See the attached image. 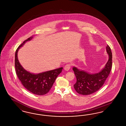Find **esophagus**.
<instances>
[{"mask_svg": "<svg viewBox=\"0 0 126 126\" xmlns=\"http://www.w3.org/2000/svg\"><path fill=\"white\" fill-rule=\"evenodd\" d=\"M71 68V65L70 64H66V65L64 66V69L65 71H68L70 68Z\"/></svg>", "mask_w": 126, "mask_h": 126, "instance_id": "1", "label": "esophagus"}]
</instances>
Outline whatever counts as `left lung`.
<instances>
[{"mask_svg": "<svg viewBox=\"0 0 126 126\" xmlns=\"http://www.w3.org/2000/svg\"><path fill=\"white\" fill-rule=\"evenodd\" d=\"M106 51L109 55V60L105 67L100 72L90 74L75 67L73 68L77 80L74 87L78 93L83 95H90L98 91L104 85L112 67V53L108 45L106 46Z\"/></svg>", "mask_w": 126, "mask_h": 126, "instance_id": "obj_1", "label": "left lung"}]
</instances>
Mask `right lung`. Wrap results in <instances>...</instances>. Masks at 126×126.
I'll return each instance as SVG.
<instances>
[{
	"mask_svg": "<svg viewBox=\"0 0 126 126\" xmlns=\"http://www.w3.org/2000/svg\"><path fill=\"white\" fill-rule=\"evenodd\" d=\"M32 36L24 41L19 46L16 50L15 67L16 75L22 84L28 91L37 95H44L50 91L56 79L61 73L63 67L46 71L38 74H33L25 70L19 63L17 53L20 47L27 41L32 38Z\"/></svg>",
	"mask_w": 126,
	"mask_h": 126,
	"instance_id": "1",
	"label": "right lung"
}]
</instances>
